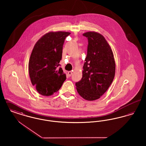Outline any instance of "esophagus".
Here are the masks:
<instances>
[{"label":"esophagus","instance_id":"34e87169","mask_svg":"<svg viewBox=\"0 0 146 146\" xmlns=\"http://www.w3.org/2000/svg\"><path fill=\"white\" fill-rule=\"evenodd\" d=\"M68 74L69 76H72V72H71V71H69V72H68Z\"/></svg>","mask_w":146,"mask_h":146}]
</instances>
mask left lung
<instances>
[{
	"mask_svg": "<svg viewBox=\"0 0 146 146\" xmlns=\"http://www.w3.org/2000/svg\"><path fill=\"white\" fill-rule=\"evenodd\" d=\"M88 40L83 77L76 83L78 94L86 100L102 96L114 79L115 63L113 52L104 36L94 32L84 33Z\"/></svg>",
	"mask_w": 146,
	"mask_h": 146,
	"instance_id": "left-lung-1",
	"label": "left lung"
}]
</instances>
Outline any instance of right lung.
I'll return each mask as SVG.
<instances>
[{"label": "right lung", "instance_id": "1", "mask_svg": "<svg viewBox=\"0 0 146 146\" xmlns=\"http://www.w3.org/2000/svg\"><path fill=\"white\" fill-rule=\"evenodd\" d=\"M70 32H49L35 44L30 56L28 70L32 84L43 96H50L58 90L66 79L59 63L63 45Z\"/></svg>", "mask_w": 146, "mask_h": 146}]
</instances>
